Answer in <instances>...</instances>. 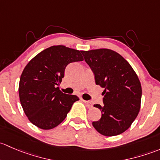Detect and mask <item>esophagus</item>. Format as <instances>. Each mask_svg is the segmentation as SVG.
<instances>
[{"label": "esophagus", "instance_id": "34e87169", "mask_svg": "<svg viewBox=\"0 0 160 160\" xmlns=\"http://www.w3.org/2000/svg\"><path fill=\"white\" fill-rule=\"evenodd\" d=\"M83 102H85V105H86V106L88 107V108H92V106H93V105H92V104L91 102H90L85 101V100H83Z\"/></svg>", "mask_w": 160, "mask_h": 160}]
</instances>
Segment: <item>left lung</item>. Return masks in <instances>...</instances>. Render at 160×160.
<instances>
[{
	"label": "left lung",
	"instance_id": "1",
	"mask_svg": "<svg viewBox=\"0 0 160 160\" xmlns=\"http://www.w3.org/2000/svg\"><path fill=\"white\" fill-rule=\"evenodd\" d=\"M92 68L96 85L105 88L103 105H94L102 112L92 126L105 136L124 132L137 117L141 106L142 86L129 62L111 49L82 51Z\"/></svg>",
	"mask_w": 160,
	"mask_h": 160
}]
</instances>
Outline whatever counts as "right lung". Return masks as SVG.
Returning <instances> with one entry per match:
<instances>
[{
	"instance_id": "right-lung-1",
	"label": "right lung",
	"mask_w": 160,
	"mask_h": 160,
	"mask_svg": "<svg viewBox=\"0 0 160 160\" xmlns=\"http://www.w3.org/2000/svg\"><path fill=\"white\" fill-rule=\"evenodd\" d=\"M81 51L54 45L34 56L21 73L19 98L29 121L42 129L58 126L78 96L63 93L57 85L71 62L83 61Z\"/></svg>"
}]
</instances>
